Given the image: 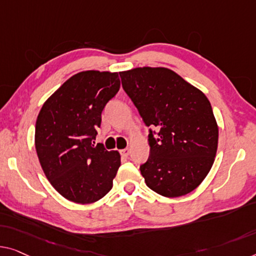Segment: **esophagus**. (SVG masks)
I'll return each instance as SVG.
<instances>
[{
	"instance_id": "1",
	"label": "esophagus",
	"mask_w": 256,
	"mask_h": 256,
	"mask_svg": "<svg viewBox=\"0 0 256 256\" xmlns=\"http://www.w3.org/2000/svg\"><path fill=\"white\" fill-rule=\"evenodd\" d=\"M130 152H130L128 148H125V150H120V155L123 156V158H128Z\"/></svg>"
}]
</instances>
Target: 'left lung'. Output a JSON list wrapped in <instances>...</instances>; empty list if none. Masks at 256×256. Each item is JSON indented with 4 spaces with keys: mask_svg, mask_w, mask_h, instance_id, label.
<instances>
[{
    "mask_svg": "<svg viewBox=\"0 0 256 256\" xmlns=\"http://www.w3.org/2000/svg\"><path fill=\"white\" fill-rule=\"evenodd\" d=\"M120 76L148 128L150 158L140 166L146 185L168 198L192 192L212 169L217 150L210 102L169 68H136Z\"/></svg>",
    "mask_w": 256,
    "mask_h": 256,
    "instance_id": "1",
    "label": "left lung"
}]
</instances>
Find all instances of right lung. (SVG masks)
<instances>
[{"label":"right lung","mask_w":256,"mask_h":256,"mask_svg":"<svg viewBox=\"0 0 256 256\" xmlns=\"http://www.w3.org/2000/svg\"><path fill=\"white\" fill-rule=\"evenodd\" d=\"M120 87L118 74L84 71L72 76L41 108L36 148L57 192L77 204H92L112 188L120 155L94 146L101 114Z\"/></svg>","instance_id":"add662e5"}]
</instances>
